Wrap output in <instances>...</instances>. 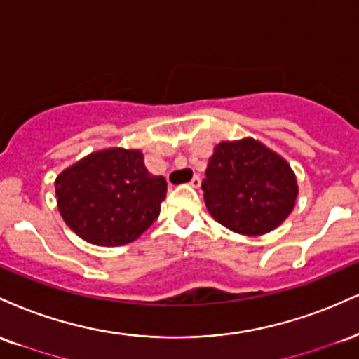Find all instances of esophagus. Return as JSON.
I'll use <instances>...</instances> for the list:
<instances>
[{"label":"esophagus","mask_w":359,"mask_h":359,"mask_svg":"<svg viewBox=\"0 0 359 359\" xmlns=\"http://www.w3.org/2000/svg\"><path fill=\"white\" fill-rule=\"evenodd\" d=\"M200 184H201V180H200V176H193V180L189 181V187L191 188H200Z\"/></svg>","instance_id":"1"}]
</instances>
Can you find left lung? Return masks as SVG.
I'll use <instances>...</instances> for the list:
<instances>
[{"mask_svg":"<svg viewBox=\"0 0 359 359\" xmlns=\"http://www.w3.org/2000/svg\"><path fill=\"white\" fill-rule=\"evenodd\" d=\"M205 176L206 208L235 233H269L296 206V172L280 154L254 137L215 146Z\"/></svg>","mask_w":359,"mask_h":359,"instance_id":"obj_1","label":"left lung"}]
</instances>
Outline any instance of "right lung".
I'll use <instances>...</instances> for the list:
<instances>
[{"mask_svg":"<svg viewBox=\"0 0 359 359\" xmlns=\"http://www.w3.org/2000/svg\"><path fill=\"white\" fill-rule=\"evenodd\" d=\"M166 180L146 170L139 149L109 147L90 153L55 180L63 222L88 243L134 242L159 217Z\"/></svg>","mask_w":359,"mask_h":359,"instance_id":"add662e5","label":"right lung"}]
</instances>
